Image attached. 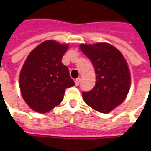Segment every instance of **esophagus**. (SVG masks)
<instances>
[{"label": "esophagus", "instance_id": "esophagus-1", "mask_svg": "<svg viewBox=\"0 0 151 151\" xmlns=\"http://www.w3.org/2000/svg\"><path fill=\"white\" fill-rule=\"evenodd\" d=\"M80 81H81V78H80V77L76 79V80H75V84H76V86H78V85L80 84Z\"/></svg>", "mask_w": 151, "mask_h": 151}]
</instances>
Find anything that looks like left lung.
<instances>
[{"instance_id": "1", "label": "left lung", "mask_w": 151, "mask_h": 151, "mask_svg": "<svg viewBox=\"0 0 151 151\" xmlns=\"http://www.w3.org/2000/svg\"><path fill=\"white\" fill-rule=\"evenodd\" d=\"M96 72L93 89L83 91L85 102L100 113H108L124 101L130 87V73L123 55L106 43L81 44Z\"/></svg>"}]
</instances>
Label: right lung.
Returning a JSON list of instances; mask_svg holds the SVG:
<instances>
[{
  "label": "right lung",
  "mask_w": 151,
  "mask_h": 151,
  "mask_svg": "<svg viewBox=\"0 0 151 151\" xmlns=\"http://www.w3.org/2000/svg\"><path fill=\"white\" fill-rule=\"evenodd\" d=\"M66 44L47 40L27 56L20 73V89L26 103L38 113H47L60 103L65 90L75 82L61 62Z\"/></svg>",
  "instance_id": "add662e5"
}]
</instances>
